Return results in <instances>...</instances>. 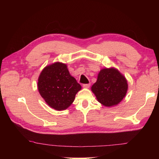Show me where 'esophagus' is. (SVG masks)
Returning <instances> with one entry per match:
<instances>
[{"label": "esophagus", "instance_id": "1", "mask_svg": "<svg viewBox=\"0 0 159 159\" xmlns=\"http://www.w3.org/2000/svg\"><path fill=\"white\" fill-rule=\"evenodd\" d=\"M90 83H88V84H83V87L85 88H88L90 87Z\"/></svg>", "mask_w": 159, "mask_h": 159}]
</instances>
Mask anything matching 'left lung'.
Segmentation results:
<instances>
[{
	"mask_svg": "<svg viewBox=\"0 0 159 159\" xmlns=\"http://www.w3.org/2000/svg\"><path fill=\"white\" fill-rule=\"evenodd\" d=\"M128 89L127 79L114 67L102 69L97 81L91 87L98 101L107 107L119 104L125 97Z\"/></svg>",
	"mask_w": 159,
	"mask_h": 159,
	"instance_id": "left-lung-1",
	"label": "left lung"
}]
</instances>
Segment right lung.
I'll list each match as a JSON object with an SVG mask.
<instances>
[{
	"label": "right lung",
	"mask_w": 159,
	"mask_h": 159,
	"mask_svg": "<svg viewBox=\"0 0 159 159\" xmlns=\"http://www.w3.org/2000/svg\"><path fill=\"white\" fill-rule=\"evenodd\" d=\"M38 90L51 108L62 111L73 103L81 85L70 74L66 64L56 61L47 65L38 79Z\"/></svg>",
	"instance_id": "add662e5"
}]
</instances>
